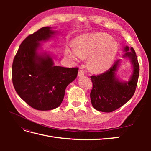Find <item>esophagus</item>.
<instances>
[{"instance_id": "esophagus-1", "label": "esophagus", "mask_w": 151, "mask_h": 151, "mask_svg": "<svg viewBox=\"0 0 151 151\" xmlns=\"http://www.w3.org/2000/svg\"><path fill=\"white\" fill-rule=\"evenodd\" d=\"M84 75V72L83 70H79L78 72V76L82 77Z\"/></svg>"}]
</instances>
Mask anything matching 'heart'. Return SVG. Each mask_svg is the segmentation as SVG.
I'll list each match as a JSON object with an SVG mask.
<instances>
[{
	"label": "heart",
	"instance_id": "1",
	"mask_svg": "<svg viewBox=\"0 0 151 151\" xmlns=\"http://www.w3.org/2000/svg\"><path fill=\"white\" fill-rule=\"evenodd\" d=\"M74 46H68L65 55L74 60L89 58L90 70L96 73L106 71L116 56L119 45L111 36L96 32L78 36L74 40Z\"/></svg>",
	"mask_w": 151,
	"mask_h": 151
}]
</instances>
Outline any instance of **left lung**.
<instances>
[{
	"label": "left lung",
	"instance_id": "1",
	"mask_svg": "<svg viewBox=\"0 0 151 151\" xmlns=\"http://www.w3.org/2000/svg\"><path fill=\"white\" fill-rule=\"evenodd\" d=\"M123 51V58H129L132 64V72L129 81H122L118 77L121 59L117 60L106 72L91 76L93 83L90 94L91 104L98 111L105 113L115 111L129 101L135 93L139 76L137 58L132 47H124Z\"/></svg>",
	"mask_w": 151,
	"mask_h": 151
}]
</instances>
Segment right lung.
<instances>
[{
  "label": "right lung",
  "mask_w": 151,
  "mask_h": 151,
  "mask_svg": "<svg viewBox=\"0 0 151 151\" xmlns=\"http://www.w3.org/2000/svg\"><path fill=\"white\" fill-rule=\"evenodd\" d=\"M58 33L52 27H43L21 43L14 58L12 83L17 94L30 106L51 110L61 104L67 86L74 81L78 68L55 66L50 54L41 43Z\"/></svg>",
  "instance_id": "right-lung-1"
}]
</instances>
